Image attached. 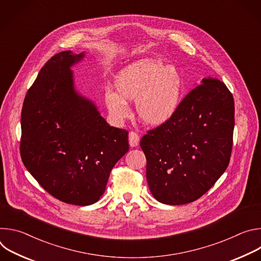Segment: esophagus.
Returning <instances> with one entry per match:
<instances>
[{"instance_id": "obj_1", "label": "esophagus", "mask_w": 261, "mask_h": 261, "mask_svg": "<svg viewBox=\"0 0 261 261\" xmlns=\"http://www.w3.org/2000/svg\"><path fill=\"white\" fill-rule=\"evenodd\" d=\"M139 143V135L136 132L131 131L129 133V144L131 147H135L137 146Z\"/></svg>"}]
</instances>
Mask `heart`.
I'll return each instance as SVG.
<instances>
[{
    "label": "heart",
    "instance_id": "1",
    "mask_svg": "<svg viewBox=\"0 0 261 261\" xmlns=\"http://www.w3.org/2000/svg\"><path fill=\"white\" fill-rule=\"evenodd\" d=\"M116 87L120 95L114 91L105 93L106 106L116 120H124L129 114L125 100H136L141 122L160 126L176 113L182 94V79L174 67H166L155 59H141L118 74Z\"/></svg>",
    "mask_w": 261,
    "mask_h": 261
}]
</instances>
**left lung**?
I'll return each mask as SVG.
<instances>
[{"label":"left lung","instance_id":"1","mask_svg":"<svg viewBox=\"0 0 261 261\" xmlns=\"http://www.w3.org/2000/svg\"><path fill=\"white\" fill-rule=\"evenodd\" d=\"M233 128L232 94L221 81L203 79L168 122L140 140L153 196L179 205L206 193L229 164Z\"/></svg>","mask_w":261,"mask_h":261}]
</instances>
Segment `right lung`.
I'll return each mask as SVG.
<instances>
[{"mask_svg":"<svg viewBox=\"0 0 261 261\" xmlns=\"http://www.w3.org/2000/svg\"><path fill=\"white\" fill-rule=\"evenodd\" d=\"M84 53L51 57L29 89L21 110V160L57 199L90 205L103 195L111 169L129 151L128 132L109 126L74 89L70 69Z\"/></svg>","mask_w":261,"mask_h":261,"instance_id":"obj_1","label":"right lung"}]
</instances>
